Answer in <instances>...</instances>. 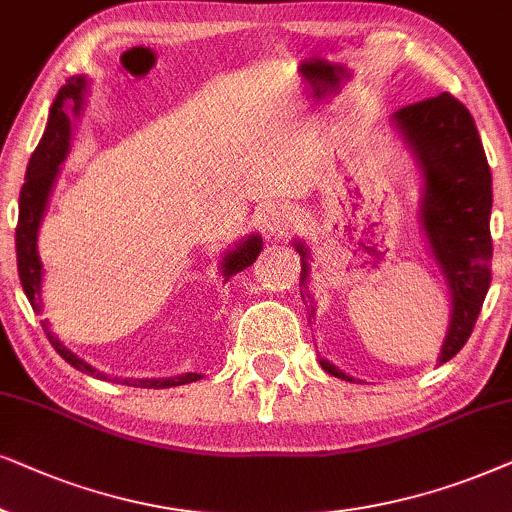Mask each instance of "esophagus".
<instances>
[{"label": "esophagus", "instance_id": "34e87169", "mask_svg": "<svg viewBox=\"0 0 512 512\" xmlns=\"http://www.w3.org/2000/svg\"><path fill=\"white\" fill-rule=\"evenodd\" d=\"M295 224V215L285 206H267L260 215V227L267 236H281Z\"/></svg>", "mask_w": 512, "mask_h": 512}]
</instances>
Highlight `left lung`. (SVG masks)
Listing matches in <instances>:
<instances>
[{"label": "left lung", "instance_id": "obj_1", "mask_svg": "<svg viewBox=\"0 0 512 512\" xmlns=\"http://www.w3.org/2000/svg\"><path fill=\"white\" fill-rule=\"evenodd\" d=\"M393 119L424 173L421 222L452 295V320L440 351V363H447L468 342L492 283V170L473 117L454 95L414 102ZM295 248L306 283L309 255L302 241ZM320 367L353 381L327 360H320Z\"/></svg>", "mask_w": 512, "mask_h": 512}]
</instances>
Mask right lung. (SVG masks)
Masks as SVG:
<instances>
[{
	"label": "right lung",
	"instance_id": "right-lung-1",
	"mask_svg": "<svg viewBox=\"0 0 512 512\" xmlns=\"http://www.w3.org/2000/svg\"><path fill=\"white\" fill-rule=\"evenodd\" d=\"M88 81L86 77H70L67 84L60 88L53 107L49 112V124L39 140L37 149L30 156L27 163V175L25 185L20 189V201H18V227H16V255H18V276L20 285H23L27 299H30L34 311H42V262H39L37 252V231L42 224L46 203H49L53 182H56L60 163L65 161L67 152H70V140H72V117L67 114V102L72 105V114L77 117L84 105V93H86ZM262 250V238L260 236H248L243 243H238L234 250L227 252L222 260V274L224 281H229L231 276L250 267L257 260ZM42 327L49 337L53 349L60 353V358H65V363H70L74 370L91 374V377L107 379L105 374H100L95 367H91L84 360L74 356L70 349H65L58 342V337L49 330V323L42 320ZM201 379V374L189 372L182 377H170V379H124L128 386L138 388H170V386H182L189 381ZM119 381V379H117Z\"/></svg>",
	"mask_w": 512,
	"mask_h": 512
}]
</instances>
